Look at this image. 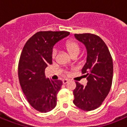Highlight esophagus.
Returning <instances> with one entry per match:
<instances>
[{"mask_svg":"<svg viewBox=\"0 0 127 127\" xmlns=\"http://www.w3.org/2000/svg\"><path fill=\"white\" fill-rule=\"evenodd\" d=\"M69 79H64V80H63V83H64V84H67V83H68V82H69Z\"/></svg>","mask_w":127,"mask_h":127,"instance_id":"34e87169","label":"esophagus"}]
</instances>
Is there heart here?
Masks as SVG:
<instances>
[{
    "label": "heart",
    "mask_w": 127,
    "mask_h": 127,
    "mask_svg": "<svg viewBox=\"0 0 127 127\" xmlns=\"http://www.w3.org/2000/svg\"><path fill=\"white\" fill-rule=\"evenodd\" d=\"M65 47L68 52L69 53L71 56L75 55H79L80 52V46L77 42L74 41H68L66 42ZM57 53V50L55 48H54L52 51V57L53 58H55Z\"/></svg>",
    "instance_id": "1"
}]
</instances>
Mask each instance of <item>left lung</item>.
<instances>
[{"mask_svg": "<svg viewBox=\"0 0 127 127\" xmlns=\"http://www.w3.org/2000/svg\"><path fill=\"white\" fill-rule=\"evenodd\" d=\"M85 46L86 62L82 72L86 73V86L76 82L73 103L84 111H92L101 105L109 92L113 76V60L109 49L100 37L92 33L74 34Z\"/></svg>", "mask_w": 127, "mask_h": 127, "instance_id": "obj_1", "label": "left lung"}]
</instances>
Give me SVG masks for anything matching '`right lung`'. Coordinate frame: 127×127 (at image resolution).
I'll use <instances>...</instances> for the list:
<instances>
[{
    "mask_svg": "<svg viewBox=\"0 0 127 127\" xmlns=\"http://www.w3.org/2000/svg\"><path fill=\"white\" fill-rule=\"evenodd\" d=\"M69 32H38L27 41L20 55L18 77L23 94L37 111L47 113L57 105V95L62 81L46 78L45 69L52 64V51Z\"/></svg>",
    "mask_w": 127,
    "mask_h": 127,
    "instance_id": "add662e5",
    "label": "right lung"
}]
</instances>
